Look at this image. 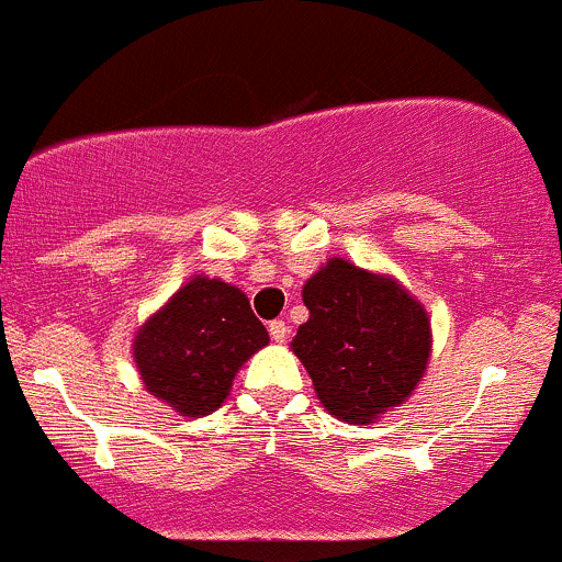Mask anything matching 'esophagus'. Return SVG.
<instances>
[{"instance_id": "esophagus-1", "label": "esophagus", "mask_w": 562, "mask_h": 562, "mask_svg": "<svg viewBox=\"0 0 562 562\" xmlns=\"http://www.w3.org/2000/svg\"><path fill=\"white\" fill-rule=\"evenodd\" d=\"M269 334H271V339H274V342H285L288 334H291V328H288L285 321H271L269 323Z\"/></svg>"}]
</instances>
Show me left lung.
<instances>
[{
	"mask_svg": "<svg viewBox=\"0 0 562 562\" xmlns=\"http://www.w3.org/2000/svg\"><path fill=\"white\" fill-rule=\"evenodd\" d=\"M302 296L310 321L299 326L293 353L328 413L372 424L416 389L429 359V321L411 293L331 258Z\"/></svg>",
	"mask_w": 562,
	"mask_h": 562,
	"instance_id": "8db88e82",
	"label": "left lung"
}]
</instances>
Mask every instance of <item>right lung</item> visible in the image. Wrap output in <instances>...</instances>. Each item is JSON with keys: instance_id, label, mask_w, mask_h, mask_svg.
<instances>
[{"instance_id": "right-lung-1", "label": "right lung", "mask_w": 562, "mask_h": 562, "mask_svg": "<svg viewBox=\"0 0 562 562\" xmlns=\"http://www.w3.org/2000/svg\"><path fill=\"white\" fill-rule=\"evenodd\" d=\"M269 342L247 296L195 277L135 337L146 389L181 416H206L228 396L236 370Z\"/></svg>"}]
</instances>
